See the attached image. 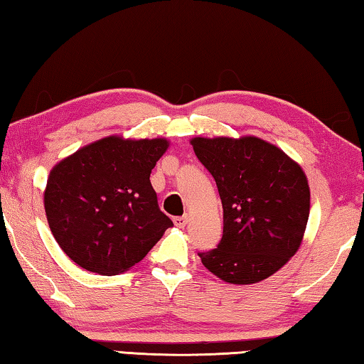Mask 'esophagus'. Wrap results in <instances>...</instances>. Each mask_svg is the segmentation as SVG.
<instances>
[{
  "label": "esophagus",
  "mask_w": 364,
  "mask_h": 364,
  "mask_svg": "<svg viewBox=\"0 0 364 364\" xmlns=\"http://www.w3.org/2000/svg\"><path fill=\"white\" fill-rule=\"evenodd\" d=\"M187 222H188V215H187V214L181 215V218H174V224H176L177 227H181V228L186 227Z\"/></svg>",
  "instance_id": "1"
}]
</instances>
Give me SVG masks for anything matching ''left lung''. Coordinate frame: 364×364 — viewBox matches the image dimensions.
<instances>
[{"mask_svg":"<svg viewBox=\"0 0 364 364\" xmlns=\"http://www.w3.org/2000/svg\"><path fill=\"white\" fill-rule=\"evenodd\" d=\"M192 145L224 209L222 240L198 252L203 265L232 284L272 277L297 252L307 227L310 188L302 168L254 136L195 137Z\"/></svg>","mask_w":364,"mask_h":364,"instance_id":"left-lung-1","label":"left lung"}]
</instances>
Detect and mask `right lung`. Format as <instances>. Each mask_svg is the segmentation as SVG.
<instances>
[{"label":"right lung","mask_w":364,"mask_h":364,"mask_svg":"<svg viewBox=\"0 0 364 364\" xmlns=\"http://www.w3.org/2000/svg\"><path fill=\"white\" fill-rule=\"evenodd\" d=\"M168 146L166 139L110 136L54 166L44 209L55 241L75 264L107 277L126 272L174 225L150 183Z\"/></svg>","instance_id":"add662e5"}]
</instances>
